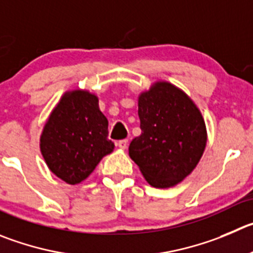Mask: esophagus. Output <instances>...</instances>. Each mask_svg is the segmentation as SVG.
Segmentation results:
<instances>
[{
	"instance_id": "obj_1",
	"label": "esophagus",
	"mask_w": 253,
	"mask_h": 253,
	"mask_svg": "<svg viewBox=\"0 0 253 253\" xmlns=\"http://www.w3.org/2000/svg\"><path fill=\"white\" fill-rule=\"evenodd\" d=\"M127 140H120L119 142H117V146H119V148H121V150H126L127 148Z\"/></svg>"
}]
</instances>
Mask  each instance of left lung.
<instances>
[{
  "instance_id": "1",
  "label": "left lung",
  "mask_w": 253,
  "mask_h": 253,
  "mask_svg": "<svg viewBox=\"0 0 253 253\" xmlns=\"http://www.w3.org/2000/svg\"><path fill=\"white\" fill-rule=\"evenodd\" d=\"M141 134L129 143V157L148 183L173 187L195 169L207 143L205 120L187 94L157 81L138 96Z\"/></svg>"
}]
</instances>
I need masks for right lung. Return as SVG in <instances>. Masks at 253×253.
I'll return each mask as SVG.
<instances>
[{"instance_id": "add662e5", "label": "right lung", "mask_w": 253, "mask_h": 253, "mask_svg": "<svg viewBox=\"0 0 253 253\" xmlns=\"http://www.w3.org/2000/svg\"><path fill=\"white\" fill-rule=\"evenodd\" d=\"M113 148L98 97L86 89L63 94L40 137V150L47 167L68 185L86 180Z\"/></svg>"}]
</instances>
